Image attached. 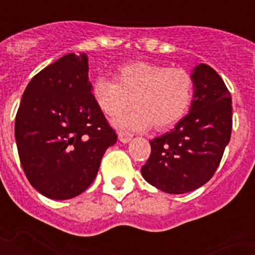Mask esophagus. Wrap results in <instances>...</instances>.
Segmentation results:
<instances>
[{"mask_svg": "<svg viewBox=\"0 0 255 255\" xmlns=\"http://www.w3.org/2000/svg\"><path fill=\"white\" fill-rule=\"evenodd\" d=\"M131 139H132V135H131V133L119 132V140H120L122 143H128Z\"/></svg>", "mask_w": 255, "mask_h": 255, "instance_id": "34e87169", "label": "esophagus"}]
</instances>
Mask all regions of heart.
Instances as JSON below:
<instances>
[{"label":"heart","instance_id":"heart-1","mask_svg":"<svg viewBox=\"0 0 255 255\" xmlns=\"http://www.w3.org/2000/svg\"><path fill=\"white\" fill-rule=\"evenodd\" d=\"M194 82L183 68H166L149 63H133L123 67L113 79L97 78L91 86L95 104L108 116L127 111L113 124L122 129L144 131L171 127L182 119L191 104Z\"/></svg>","mask_w":255,"mask_h":255}]
</instances>
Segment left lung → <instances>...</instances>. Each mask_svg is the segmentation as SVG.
Listing matches in <instances>:
<instances>
[{
  "instance_id": "obj_1",
  "label": "left lung",
  "mask_w": 255,
  "mask_h": 255,
  "mask_svg": "<svg viewBox=\"0 0 255 255\" xmlns=\"http://www.w3.org/2000/svg\"><path fill=\"white\" fill-rule=\"evenodd\" d=\"M194 91L188 113L171 132L150 140L151 154L142 176L168 194L202 187L219 166L232 131V100L213 68L198 64L191 72Z\"/></svg>"
}]
</instances>
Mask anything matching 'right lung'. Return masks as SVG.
<instances>
[{
  "mask_svg": "<svg viewBox=\"0 0 255 255\" xmlns=\"http://www.w3.org/2000/svg\"><path fill=\"white\" fill-rule=\"evenodd\" d=\"M86 53H69L25 87L14 123L20 162L31 186L50 199L78 197L94 182L116 143L95 104Z\"/></svg>",
  "mask_w": 255,
  "mask_h": 255,
  "instance_id": "obj_1",
  "label": "right lung"
}]
</instances>
